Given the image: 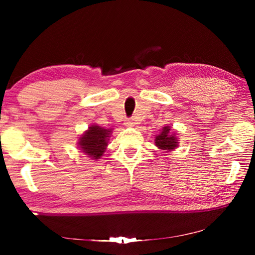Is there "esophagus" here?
Returning a JSON list of instances; mask_svg holds the SVG:
<instances>
[{
    "mask_svg": "<svg viewBox=\"0 0 255 255\" xmlns=\"http://www.w3.org/2000/svg\"><path fill=\"white\" fill-rule=\"evenodd\" d=\"M125 125H126L127 127H133L136 125V122H135V119L130 118V119H127L126 120V123H125Z\"/></svg>",
    "mask_w": 255,
    "mask_h": 255,
    "instance_id": "obj_1",
    "label": "esophagus"
}]
</instances>
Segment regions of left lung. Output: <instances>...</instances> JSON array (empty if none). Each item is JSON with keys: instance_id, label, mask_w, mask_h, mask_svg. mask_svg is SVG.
Returning <instances> with one entry per match:
<instances>
[{"instance_id": "obj_1", "label": "left lung", "mask_w": 255, "mask_h": 255, "mask_svg": "<svg viewBox=\"0 0 255 255\" xmlns=\"http://www.w3.org/2000/svg\"><path fill=\"white\" fill-rule=\"evenodd\" d=\"M178 138L174 132H171L170 126L163 127L162 131L155 137V145L164 152H170L178 147Z\"/></svg>"}]
</instances>
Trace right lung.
<instances>
[{
  "mask_svg": "<svg viewBox=\"0 0 255 255\" xmlns=\"http://www.w3.org/2000/svg\"><path fill=\"white\" fill-rule=\"evenodd\" d=\"M112 132V129H106L98 125L90 126L79 138V148L81 152L89 155L92 159L101 158L103 153L106 152L108 140Z\"/></svg>",
  "mask_w": 255,
  "mask_h": 255,
  "instance_id": "add662e5",
  "label": "right lung"
}]
</instances>
